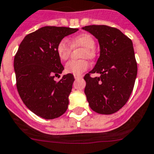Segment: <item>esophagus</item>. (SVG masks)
Instances as JSON below:
<instances>
[{"instance_id":"esophagus-1","label":"esophagus","mask_w":154,"mask_h":154,"mask_svg":"<svg viewBox=\"0 0 154 154\" xmlns=\"http://www.w3.org/2000/svg\"><path fill=\"white\" fill-rule=\"evenodd\" d=\"M81 77H82V76H77V75H74V78L76 79V80H77V79H80V78H81Z\"/></svg>"}]
</instances>
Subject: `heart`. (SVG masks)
I'll return each mask as SVG.
<instances>
[{"label":"heart","mask_w":154,"mask_h":154,"mask_svg":"<svg viewBox=\"0 0 154 154\" xmlns=\"http://www.w3.org/2000/svg\"><path fill=\"white\" fill-rule=\"evenodd\" d=\"M70 44L73 47H81L84 48L81 53V57H87L89 59L94 58L95 53V45L96 42L92 35L89 34H82L74 37L70 41ZM58 57L61 60L68 59L71 51V46L66 38H63L58 42L56 48ZM88 62L85 59L78 60H70L65 64V72L74 75H80L83 72L88 68Z\"/></svg>","instance_id":"b5f03b06"}]
</instances>
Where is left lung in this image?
Wrapping results in <instances>:
<instances>
[{
    "label": "left lung",
    "instance_id": "obj_1",
    "mask_svg": "<svg viewBox=\"0 0 154 154\" xmlns=\"http://www.w3.org/2000/svg\"><path fill=\"white\" fill-rule=\"evenodd\" d=\"M83 29L96 37L100 54L95 67L84 76V93L94 111L111 114L130 98L137 74L133 43L118 29L106 25H89ZM100 77L91 78V73Z\"/></svg>",
    "mask_w": 154,
    "mask_h": 154
}]
</instances>
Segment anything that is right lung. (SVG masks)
<instances>
[{"label":"right lung","instance_id":"1","mask_svg":"<svg viewBox=\"0 0 154 154\" xmlns=\"http://www.w3.org/2000/svg\"><path fill=\"white\" fill-rule=\"evenodd\" d=\"M78 29L46 26L27 34L19 46L14 60L17 89L23 103L36 115L51 120L66 112L74 75L54 76L64 67L56 51L58 42Z\"/></svg>","mask_w":154,"mask_h":154}]
</instances>
